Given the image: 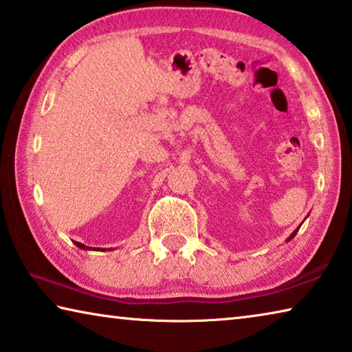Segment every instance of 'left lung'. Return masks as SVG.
Segmentation results:
<instances>
[{"mask_svg": "<svg viewBox=\"0 0 352 352\" xmlns=\"http://www.w3.org/2000/svg\"><path fill=\"white\" fill-rule=\"evenodd\" d=\"M295 234H296V231H294V234H292V236H290V237H289V241H290V239H292V237H294V236H295Z\"/></svg>", "mask_w": 352, "mask_h": 352, "instance_id": "8db88e82", "label": "left lung"}]
</instances>
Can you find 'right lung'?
Masks as SVG:
<instances>
[{
	"instance_id": "add662e5",
	"label": "right lung",
	"mask_w": 352,
	"mask_h": 352,
	"mask_svg": "<svg viewBox=\"0 0 352 352\" xmlns=\"http://www.w3.org/2000/svg\"><path fill=\"white\" fill-rule=\"evenodd\" d=\"M74 243H76V245L79 247V248H83V250H87V248H88V247H85V245H83V243H80V242H74Z\"/></svg>"
}]
</instances>
